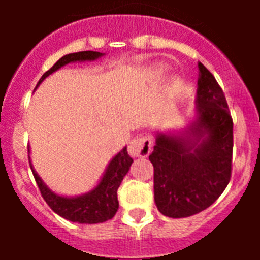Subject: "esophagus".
Instances as JSON below:
<instances>
[{
  "instance_id": "obj_1",
  "label": "esophagus",
  "mask_w": 260,
  "mask_h": 260,
  "mask_svg": "<svg viewBox=\"0 0 260 260\" xmlns=\"http://www.w3.org/2000/svg\"><path fill=\"white\" fill-rule=\"evenodd\" d=\"M152 151V139L148 137L134 138L128 144V153L134 157H147Z\"/></svg>"
}]
</instances>
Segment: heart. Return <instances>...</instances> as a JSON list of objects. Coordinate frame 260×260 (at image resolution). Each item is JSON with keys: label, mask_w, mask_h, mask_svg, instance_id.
<instances>
[{"label": "heart", "mask_w": 260, "mask_h": 260, "mask_svg": "<svg viewBox=\"0 0 260 260\" xmlns=\"http://www.w3.org/2000/svg\"><path fill=\"white\" fill-rule=\"evenodd\" d=\"M157 74H158V75H164V69H157ZM172 87H173V88L176 89L177 87H178V86H177V84L174 83L173 86H172Z\"/></svg>", "instance_id": "heart-1"}]
</instances>
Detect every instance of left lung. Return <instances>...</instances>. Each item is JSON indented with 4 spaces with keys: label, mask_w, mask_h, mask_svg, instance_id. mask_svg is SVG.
Segmentation results:
<instances>
[{
    "label": "left lung",
    "mask_w": 260,
    "mask_h": 260,
    "mask_svg": "<svg viewBox=\"0 0 260 260\" xmlns=\"http://www.w3.org/2000/svg\"><path fill=\"white\" fill-rule=\"evenodd\" d=\"M198 66V117L186 135H156L150 155L155 203L174 219L210 207L231 181L233 119L215 77L203 63Z\"/></svg>",
    "instance_id": "8db88e82"
}]
</instances>
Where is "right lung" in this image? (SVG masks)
<instances>
[{"mask_svg": "<svg viewBox=\"0 0 260 260\" xmlns=\"http://www.w3.org/2000/svg\"><path fill=\"white\" fill-rule=\"evenodd\" d=\"M103 53L92 52V50H84V52L70 53L66 54L62 58L52 66L48 71H45L44 75L40 78L39 84L53 73L58 70L62 66L68 65L70 62L77 61H92L102 57ZM36 86V87H38ZM29 152V151H28ZM29 167L35 181L39 186V190L41 192V197L44 198L47 204L52 208L57 215L66 220H70L73 222H80V224H98V222H104L110 220L116 215L118 210V199H117V190L122 182L123 177L128 172L132 167L133 158L128 156L127 148H123L121 152L117 153L112 161L108 165L107 171L103 176L102 181L96 186L95 189L89 192L75 198H66L57 195L49 190L45 186V183L41 181L31 164V158L28 156Z\"/></svg>", "mask_w": 260, "mask_h": 260, "instance_id": "right-lung-1", "label": "right lung"}]
</instances>
